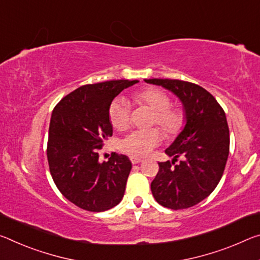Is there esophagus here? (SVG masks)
I'll use <instances>...</instances> for the list:
<instances>
[{
    "label": "esophagus",
    "mask_w": 260,
    "mask_h": 260,
    "mask_svg": "<svg viewBox=\"0 0 260 260\" xmlns=\"http://www.w3.org/2000/svg\"><path fill=\"white\" fill-rule=\"evenodd\" d=\"M131 162H132V164H139L142 162V159L138 158V157H131Z\"/></svg>",
    "instance_id": "esophagus-1"
}]
</instances>
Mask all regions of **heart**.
<instances>
[{
	"mask_svg": "<svg viewBox=\"0 0 260 260\" xmlns=\"http://www.w3.org/2000/svg\"><path fill=\"white\" fill-rule=\"evenodd\" d=\"M135 102L146 105L154 111L151 125H157L168 137H176L183 131L186 123V114L184 110L171 106V98L162 90L149 88L139 92ZM109 119L111 125L118 131H125L131 123L129 105L122 98H117L109 108ZM162 139L159 129L150 128L134 131L120 142V149L132 157H145L158 146Z\"/></svg>",
	"mask_w": 260,
	"mask_h": 260,
	"instance_id": "obj_1",
	"label": "heart"
}]
</instances>
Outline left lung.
<instances>
[{"label":"left lung","instance_id":"1","mask_svg":"<svg viewBox=\"0 0 260 260\" xmlns=\"http://www.w3.org/2000/svg\"><path fill=\"white\" fill-rule=\"evenodd\" d=\"M182 101L186 125L166 154L174 159L158 163L151 193L159 205L171 209L192 207L215 189L229 155V127L223 109L200 85L179 80L151 78ZM183 159L178 162V158Z\"/></svg>","mask_w":260,"mask_h":260}]
</instances>
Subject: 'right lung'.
<instances>
[{"mask_svg": "<svg viewBox=\"0 0 260 260\" xmlns=\"http://www.w3.org/2000/svg\"><path fill=\"white\" fill-rule=\"evenodd\" d=\"M138 80H118L82 85L64 96L52 112L47 159L56 187L84 211L104 212L120 203L132 163L112 152L100 162L98 151L112 137L111 103Z\"/></svg>", "mask_w": 260, "mask_h": 260, "instance_id": "right-lung-1", "label": "right lung"}]
</instances>
